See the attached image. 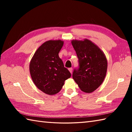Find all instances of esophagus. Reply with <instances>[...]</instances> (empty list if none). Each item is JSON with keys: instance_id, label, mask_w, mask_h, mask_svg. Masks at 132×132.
Masks as SVG:
<instances>
[{"instance_id": "34e87169", "label": "esophagus", "mask_w": 132, "mask_h": 132, "mask_svg": "<svg viewBox=\"0 0 132 132\" xmlns=\"http://www.w3.org/2000/svg\"><path fill=\"white\" fill-rule=\"evenodd\" d=\"M69 69V71L71 72V73H72V68H69L68 69Z\"/></svg>"}]
</instances>
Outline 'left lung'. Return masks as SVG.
<instances>
[{
  "label": "left lung",
  "instance_id": "left-lung-1",
  "mask_svg": "<svg viewBox=\"0 0 132 132\" xmlns=\"http://www.w3.org/2000/svg\"><path fill=\"white\" fill-rule=\"evenodd\" d=\"M72 45L78 58V68L72 78L82 91L90 93L101 85L105 77L107 61L103 52L91 41L73 40Z\"/></svg>",
  "mask_w": 132,
  "mask_h": 132
}]
</instances>
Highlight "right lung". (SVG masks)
Segmentation results:
<instances>
[{
	"instance_id": "right-lung-1",
	"label": "right lung",
	"mask_w": 132,
	"mask_h": 132,
	"mask_svg": "<svg viewBox=\"0 0 132 132\" xmlns=\"http://www.w3.org/2000/svg\"><path fill=\"white\" fill-rule=\"evenodd\" d=\"M63 45L61 40L45 42L36 50L30 62L33 83L41 91L50 95L60 92L64 81L71 77L58 55Z\"/></svg>"
}]
</instances>
